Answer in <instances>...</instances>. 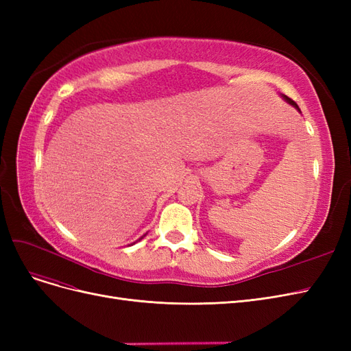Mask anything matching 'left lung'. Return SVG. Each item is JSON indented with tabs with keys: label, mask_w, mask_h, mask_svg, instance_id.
Returning a JSON list of instances; mask_svg holds the SVG:
<instances>
[{
	"label": "left lung",
	"mask_w": 351,
	"mask_h": 351,
	"mask_svg": "<svg viewBox=\"0 0 351 351\" xmlns=\"http://www.w3.org/2000/svg\"><path fill=\"white\" fill-rule=\"evenodd\" d=\"M282 98H284V99H285L287 102H289V104H291V105H293V107H295L297 110H299V111H300V108H299V105H297V104H295V102H294V101H293L291 98H289V97H285V95H282Z\"/></svg>",
	"instance_id": "1"
}]
</instances>
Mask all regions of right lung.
<instances>
[{
	"label": "right lung",
	"instance_id": "right-lung-1",
	"mask_svg": "<svg viewBox=\"0 0 351 351\" xmlns=\"http://www.w3.org/2000/svg\"><path fill=\"white\" fill-rule=\"evenodd\" d=\"M142 239H143V237H142Z\"/></svg>",
	"mask_w": 351,
	"mask_h": 351
}]
</instances>
